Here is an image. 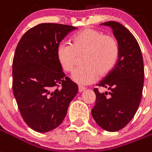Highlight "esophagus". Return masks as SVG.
I'll list each match as a JSON object with an SVG mask.
<instances>
[{"label": "esophagus", "instance_id": "1", "mask_svg": "<svg viewBox=\"0 0 152 152\" xmlns=\"http://www.w3.org/2000/svg\"><path fill=\"white\" fill-rule=\"evenodd\" d=\"M85 89H86V88H85V87L81 86H78V92L79 93L82 92V91H84Z\"/></svg>", "mask_w": 152, "mask_h": 152}]
</instances>
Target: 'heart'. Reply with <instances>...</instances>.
Listing matches in <instances>:
<instances>
[{"label": "heart", "instance_id": "heart-1", "mask_svg": "<svg viewBox=\"0 0 152 152\" xmlns=\"http://www.w3.org/2000/svg\"><path fill=\"white\" fill-rule=\"evenodd\" d=\"M117 40L110 35L93 28H86L73 36L71 44L61 43L57 58L66 72H71L82 57L80 66L73 73V80L80 85L94 82L113 70L119 58Z\"/></svg>", "mask_w": 152, "mask_h": 152}]
</instances>
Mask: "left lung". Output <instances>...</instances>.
Here are the masks:
<instances>
[{"label":"left lung","mask_w":152,"mask_h":152,"mask_svg":"<svg viewBox=\"0 0 152 152\" xmlns=\"http://www.w3.org/2000/svg\"><path fill=\"white\" fill-rule=\"evenodd\" d=\"M102 25L113 29L120 54L113 70L97 84L109 92L94 89L96 102L91 113L101 128L116 132L129 124L140 104L144 80L143 60L138 42L125 27L116 21H108Z\"/></svg>","instance_id":"obj_1"}]
</instances>
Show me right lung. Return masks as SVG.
I'll list each match as a JSON object with an SVG mask.
<instances>
[{
  "mask_svg": "<svg viewBox=\"0 0 152 152\" xmlns=\"http://www.w3.org/2000/svg\"><path fill=\"white\" fill-rule=\"evenodd\" d=\"M77 28L39 23L19 41L12 61V89L25 123L38 132H48L65 118L78 87L66 77L57 58L59 43Z\"/></svg>",
  "mask_w": 152,
  "mask_h": 152,
  "instance_id": "1",
  "label": "right lung"
}]
</instances>
